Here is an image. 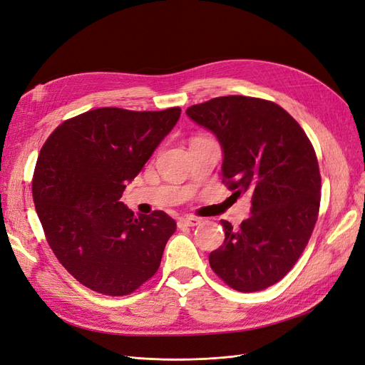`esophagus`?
Masks as SVG:
<instances>
[{"instance_id": "1", "label": "esophagus", "mask_w": 365, "mask_h": 365, "mask_svg": "<svg viewBox=\"0 0 365 365\" xmlns=\"http://www.w3.org/2000/svg\"><path fill=\"white\" fill-rule=\"evenodd\" d=\"M201 220L195 217V216H185V217H180L178 219V227L180 228H185V227H195L200 224Z\"/></svg>"}]
</instances>
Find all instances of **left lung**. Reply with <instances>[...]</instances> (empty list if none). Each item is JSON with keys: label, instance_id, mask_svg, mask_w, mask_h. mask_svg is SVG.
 Listing matches in <instances>:
<instances>
[{"label": "left lung", "instance_id": "8db88e82", "mask_svg": "<svg viewBox=\"0 0 365 365\" xmlns=\"http://www.w3.org/2000/svg\"><path fill=\"white\" fill-rule=\"evenodd\" d=\"M222 148V182L251 195V216L210 252L212 269L231 288L256 292L277 283L302 256L319 210L315 150L302 126L274 102L216 97L187 109Z\"/></svg>", "mask_w": 365, "mask_h": 365}]
</instances>
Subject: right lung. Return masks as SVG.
Instances as JSON below:
<instances>
[{
  "instance_id": "obj_1",
  "label": "right lung",
  "mask_w": 365,
  "mask_h": 365,
  "mask_svg": "<svg viewBox=\"0 0 365 365\" xmlns=\"http://www.w3.org/2000/svg\"><path fill=\"white\" fill-rule=\"evenodd\" d=\"M181 109L98 108L63 121L42 146L33 201L54 256L86 288L128 295L157 272L176 222L120 202Z\"/></svg>"
}]
</instances>
